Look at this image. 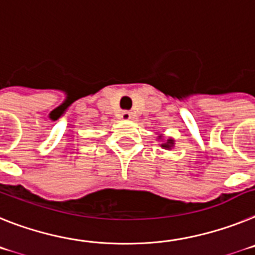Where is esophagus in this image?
<instances>
[{
	"instance_id": "34e87169",
	"label": "esophagus",
	"mask_w": 255,
	"mask_h": 255,
	"mask_svg": "<svg viewBox=\"0 0 255 255\" xmlns=\"http://www.w3.org/2000/svg\"><path fill=\"white\" fill-rule=\"evenodd\" d=\"M132 118V113L130 112H122L121 119L122 121H129Z\"/></svg>"
}]
</instances>
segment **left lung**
<instances>
[{"instance_id":"left-lung-1","label":"left lung","mask_w":255,"mask_h":255,"mask_svg":"<svg viewBox=\"0 0 255 255\" xmlns=\"http://www.w3.org/2000/svg\"><path fill=\"white\" fill-rule=\"evenodd\" d=\"M156 140L160 141V147H163V149L165 150H172L174 147V140L172 138V137H169V138H165L164 136L161 133H156Z\"/></svg>"}]
</instances>
